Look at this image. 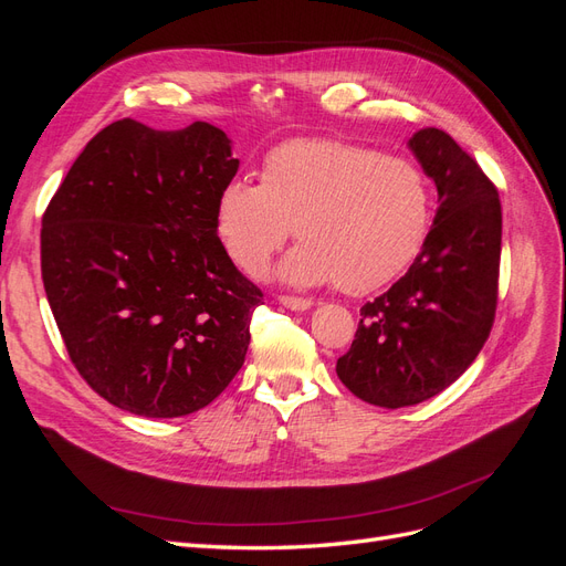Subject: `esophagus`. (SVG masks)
<instances>
[{
  "label": "esophagus",
  "instance_id": "34e87169",
  "mask_svg": "<svg viewBox=\"0 0 566 566\" xmlns=\"http://www.w3.org/2000/svg\"><path fill=\"white\" fill-rule=\"evenodd\" d=\"M279 302L285 306V310H293V312H306V310H312V306H314L312 300L293 297V295H281Z\"/></svg>",
  "mask_w": 566,
  "mask_h": 566
}]
</instances>
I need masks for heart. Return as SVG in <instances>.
I'll return each instance as SVG.
<instances>
[{
  "label": "heart",
  "instance_id": "b5f03b06",
  "mask_svg": "<svg viewBox=\"0 0 566 566\" xmlns=\"http://www.w3.org/2000/svg\"><path fill=\"white\" fill-rule=\"evenodd\" d=\"M430 186L399 156L339 139H293L271 148L260 184L229 179L212 224L229 260L260 273L295 227L300 245L276 276L290 285L335 283L373 293L403 273L430 231Z\"/></svg>",
  "mask_w": 566,
  "mask_h": 566
}]
</instances>
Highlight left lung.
<instances>
[{
    "mask_svg": "<svg viewBox=\"0 0 566 566\" xmlns=\"http://www.w3.org/2000/svg\"><path fill=\"white\" fill-rule=\"evenodd\" d=\"M408 148L437 186L434 224L406 276L364 304L335 368L352 394L382 408L416 406L453 385L482 352L499 300V191L447 132L420 129Z\"/></svg>",
    "mask_w": 566,
    "mask_h": 566,
    "instance_id": "obj_1",
    "label": "left lung"
}]
</instances>
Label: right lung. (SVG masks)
I'll use <instances>...</instances> for the list:
<instances>
[{
    "instance_id": "obj_1",
    "label": "right lung",
    "mask_w": 566,
    "mask_h": 566,
    "mask_svg": "<svg viewBox=\"0 0 566 566\" xmlns=\"http://www.w3.org/2000/svg\"><path fill=\"white\" fill-rule=\"evenodd\" d=\"M235 172L219 127L125 117L84 146L42 217V281L71 361L134 416L196 413L245 361L264 295L212 224Z\"/></svg>"
}]
</instances>
